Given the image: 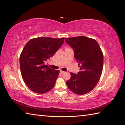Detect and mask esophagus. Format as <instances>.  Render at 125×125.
<instances>
[{"label": "esophagus", "instance_id": "obj_1", "mask_svg": "<svg viewBox=\"0 0 125 125\" xmlns=\"http://www.w3.org/2000/svg\"><path fill=\"white\" fill-rule=\"evenodd\" d=\"M60 73H65L66 72L65 71H62V70H61L60 71Z\"/></svg>", "mask_w": 125, "mask_h": 125}]
</instances>
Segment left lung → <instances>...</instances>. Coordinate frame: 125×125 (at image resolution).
<instances>
[{"mask_svg": "<svg viewBox=\"0 0 125 125\" xmlns=\"http://www.w3.org/2000/svg\"><path fill=\"white\" fill-rule=\"evenodd\" d=\"M73 49L74 58L79 62L80 71L70 73L66 84L72 92L83 95L92 91L99 81L103 67V54L95 40L80 36L65 38Z\"/></svg>", "mask_w": 125, "mask_h": 125, "instance_id": "8db88e82", "label": "left lung"}]
</instances>
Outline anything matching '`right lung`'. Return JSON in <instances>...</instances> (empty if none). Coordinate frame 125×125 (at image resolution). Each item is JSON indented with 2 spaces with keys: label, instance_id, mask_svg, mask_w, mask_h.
<instances>
[{
  "label": "right lung",
  "instance_id": "add662e5",
  "mask_svg": "<svg viewBox=\"0 0 125 125\" xmlns=\"http://www.w3.org/2000/svg\"><path fill=\"white\" fill-rule=\"evenodd\" d=\"M64 42V37H36L26 44L20 56L22 79L28 88L36 93L44 94L54 86L59 70L45 65Z\"/></svg>",
  "mask_w": 125,
  "mask_h": 125
}]
</instances>
